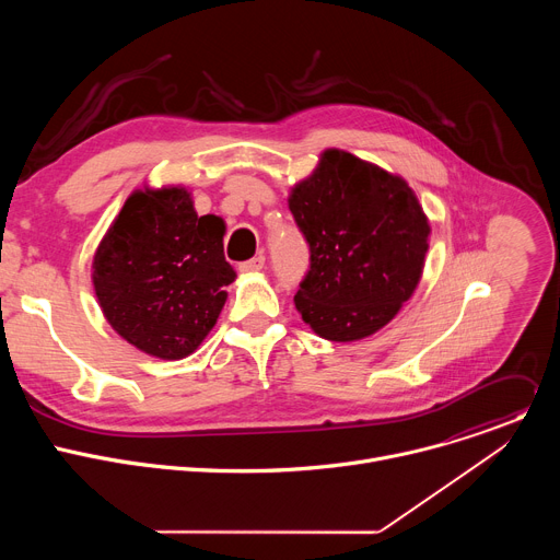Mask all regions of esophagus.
Listing matches in <instances>:
<instances>
[{
  "instance_id": "34e87169",
  "label": "esophagus",
  "mask_w": 560,
  "mask_h": 560,
  "mask_svg": "<svg viewBox=\"0 0 560 560\" xmlns=\"http://www.w3.org/2000/svg\"><path fill=\"white\" fill-rule=\"evenodd\" d=\"M264 266H266V257H264V255H259V257H255V259H250V261H244L242 266H238V272L253 275V272L264 270Z\"/></svg>"
}]
</instances>
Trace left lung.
Listing matches in <instances>:
<instances>
[{"label": "left lung", "instance_id": "8db88e82", "mask_svg": "<svg viewBox=\"0 0 560 560\" xmlns=\"http://www.w3.org/2000/svg\"><path fill=\"white\" fill-rule=\"evenodd\" d=\"M310 246L294 294L303 322L328 341H359L415 294L430 248V221L406 179L328 148L288 197Z\"/></svg>", "mask_w": 560, "mask_h": 560}]
</instances>
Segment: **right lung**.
<instances>
[{
    "label": "right lung",
    "mask_w": 560,
    "mask_h": 560,
    "mask_svg": "<svg viewBox=\"0 0 560 560\" xmlns=\"http://www.w3.org/2000/svg\"><path fill=\"white\" fill-rule=\"evenodd\" d=\"M223 234V219L199 217L184 186L135 190L93 257L95 294L113 330L156 359L192 354L236 277Z\"/></svg>",
    "instance_id": "1"
}]
</instances>
